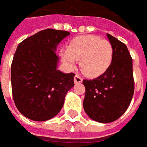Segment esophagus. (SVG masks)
Wrapping results in <instances>:
<instances>
[{
	"label": "esophagus",
	"mask_w": 147,
	"mask_h": 147,
	"mask_svg": "<svg viewBox=\"0 0 147 147\" xmlns=\"http://www.w3.org/2000/svg\"><path fill=\"white\" fill-rule=\"evenodd\" d=\"M74 82L76 84H80L82 82V78L79 76V75H76L74 76Z\"/></svg>",
	"instance_id": "34e87169"
}]
</instances>
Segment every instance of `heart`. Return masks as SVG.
Segmentation results:
<instances>
[{
	"label": "heart",
	"instance_id": "b5f03b06",
	"mask_svg": "<svg viewBox=\"0 0 147 147\" xmlns=\"http://www.w3.org/2000/svg\"><path fill=\"white\" fill-rule=\"evenodd\" d=\"M65 64L73 68L76 61L85 76L95 78L105 73L113 58L112 45L107 40L93 36H80L69 44L67 50L61 53Z\"/></svg>",
	"mask_w": 147,
	"mask_h": 147
}]
</instances>
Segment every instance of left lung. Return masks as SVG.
Returning a JSON list of instances; mask_svg holds the SVG:
<instances>
[{"mask_svg": "<svg viewBox=\"0 0 147 147\" xmlns=\"http://www.w3.org/2000/svg\"><path fill=\"white\" fill-rule=\"evenodd\" d=\"M113 58L107 71L98 78L84 80L83 107L89 117L100 123L113 122L124 114L134 93L133 59L123 42L107 34Z\"/></svg>", "mask_w": 147, "mask_h": 147, "instance_id": "left-lung-1", "label": "left lung"}]
</instances>
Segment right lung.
Segmentation results:
<instances>
[{
    "label": "right lung",
    "mask_w": 147,
    "mask_h": 147,
    "mask_svg": "<svg viewBox=\"0 0 147 147\" xmlns=\"http://www.w3.org/2000/svg\"><path fill=\"white\" fill-rule=\"evenodd\" d=\"M70 35L48 28L19 44L11 64V86L16 107L28 119L45 121L62 109L74 73L57 70V45Z\"/></svg>",
    "instance_id": "1"
}]
</instances>
